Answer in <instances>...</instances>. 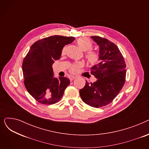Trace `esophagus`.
I'll return each instance as SVG.
<instances>
[{
    "instance_id": "34e87169",
    "label": "esophagus",
    "mask_w": 149,
    "mask_h": 149,
    "mask_svg": "<svg viewBox=\"0 0 149 149\" xmlns=\"http://www.w3.org/2000/svg\"><path fill=\"white\" fill-rule=\"evenodd\" d=\"M75 77H74V76H70V77H69V79H70V81H72L74 79H75Z\"/></svg>"
}]
</instances>
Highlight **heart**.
I'll use <instances>...</instances> for the list:
<instances>
[{
    "label": "heart",
    "instance_id": "1",
    "mask_svg": "<svg viewBox=\"0 0 149 149\" xmlns=\"http://www.w3.org/2000/svg\"><path fill=\"white\" fill-rule=\"evenodd\" d=\"M77 43L80 48L84 51H86L84 56L87 61L91 65H96L100 60V55L96 51L92 50L93 46L92 42L87 37H80L77 39ZM66 48L63 49L62 52L65 53ZM83 62H77L72 64L69 68V72L72 74H77L79 72L81 68L83 66Z\"/></svg>",
    "mask_w": 149,
    "mask_h": 149
}]
</instances>
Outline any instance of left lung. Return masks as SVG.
<instances>
[{
    "label": "left lung",
    "mask_w": 149,
    "mask_h": 149,
    "mask_svg": "<svg viewBox=\"0 0 149 149\" xmlns=\"http://www.w3.org/2000/svg\"><path fill=\"white\" fill-rule=\"evenodd\" d=\"M100 47V62L91 69V74L97 80L86 81L80 90L84 102L93 107H101L111 103L118 95L126 81V62L117 46L105 38L92 36Z\"/></svg>",
    "instance_id": "left-lung-1"
}]
</instances>
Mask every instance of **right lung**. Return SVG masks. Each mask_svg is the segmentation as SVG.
<instances>
[{"label":"right lung","mask_w":149,"mask_h":149,"mask_svg":"<svg viewBox=\"0 0 149 149\" xmlns=\"http://www.w3.org/2000/svg\"><path fill=\"white\" fill-rule=\"evenodd\" d=\"M74 37L52 36L37 40L23 59L22 71L25 86L38 103H56L70 84L66 77H54L52 65L58 60L63 47L72 43Z\"/></svg>","instance_id":"1"}]
</instances>
